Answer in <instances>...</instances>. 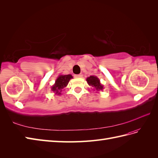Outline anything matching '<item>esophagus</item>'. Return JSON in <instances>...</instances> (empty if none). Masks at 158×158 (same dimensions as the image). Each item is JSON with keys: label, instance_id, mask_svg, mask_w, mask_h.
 I'll return each mask as SVG.
<instances>
[{"label": "esophagus", "instance_id": "obj_1", "mask_svg": "<svg viewBox=\"0 0 158 158\" xmlns=\"http://www.w3.org/2000/svg\"><path fill=\"white\" fill-rule=\"evenodd\" d=\"M76 78H82V77L83 76L82 73H80V74H77V75H75L74 76Z\"/></svg>", "mask_w": 158, "mask_h": 158}]
</instances>
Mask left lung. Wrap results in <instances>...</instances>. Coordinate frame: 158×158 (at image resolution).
Instances as JSON below:
<instances>
[{"label": "left lung", "mask_w": 158, "mask_h": 158, "mask_svg": "<svg viewBox=\"0 0 158 158\" xmlns=\"http://www.w3.org/2000/svg\"><path fill=\"white\" fill-rule=\"evenodd\" d=\"M87 83L89 84V86H91L99 92V90H102L103 89V86L101 85L99 79L97 76H90L86 78Z\"/></svg>", "instance_id": "8db88e82"}]
</instances>
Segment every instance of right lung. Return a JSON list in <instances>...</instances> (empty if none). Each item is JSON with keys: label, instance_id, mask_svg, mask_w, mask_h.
<instances>
[{"label": "right lung", "instance_id": "add662e5", "mask_svg": "<svg viewBox=\"0 0 158 158\" xmlns=\"http://www.w3.org/2000/svg\"><path fill=\"white\" fill-rule=\"evenodd\" d=\"M73 78V76L70 74L59 76L55 81L54 85L51 87V90L57 94V95L61 94L62 89L67 86L70 79Z\"/></svg>", "mask_w": 158, "mask_h": 158}]
</instances>
